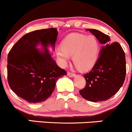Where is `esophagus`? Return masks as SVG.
Masks as SVG:
<instances>
[{"label":"esophagus","instance_id":"34e87169","mask_svg":"<svg viewBox=\"0 0 132 132\" xmlns=\"http://www.w3.org/2000/svg\"><path fill=\"white\" fill-rule=\"evenodd\" d=\"M67 75L69 76V77H72V78H73V77H74L76 76L75 74H73V73H71V72H67Z\"/></svg>","mask_w":132,"mask_h":132}]
</instances>
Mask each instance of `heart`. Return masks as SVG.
I'll use <instances>...</instances> for the list:
<instances>
[{"instance_id": "b5f03b06", "label": "heart", "mask_w": 132, "mask_h": 132, "mask_svg": "<svg viewBox=\"0 0 132 132\" xmlns=\"http://www.w3.org/2000/svg\"><path fill=\"white\" fill-rule=\"evenodd\" d=\"M99 52V43L95 36L90 35L72 34L62 43V47L56 49L58 62L65 67L73 56V62L81 70L90 69L97 60Z\"/></svg>"}]
</instances>
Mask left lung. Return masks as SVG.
<instances>
[{"label":"left lung","instance_id":"left-lung-1","mask_svg":"<svg viewBox=\"0 0 132 132\" xmlns=\"http://www.w3.org/2000/svg\"><path fill=\"white\" fill-rule=\"evenodd\" d=\"M103 47L100 57L92 70L84 77L86 86L79 90L81 96L92 102L103 101L116 94L126 77V58L118 42H111L109 36L94 29H87Z\"/></svg>","mask_w":132,"mask_h":132}]
</instances>
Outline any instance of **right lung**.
Masks as SVG:
<instances>
[{
    "label": "right lung",
    "instance_id": "right-lung-1",
    "mask_svg": "<svg viewBox=\"0 0 132 132\" xmlns=\"http://www.w3.org/2000/svg\"><path fill=\"white\" fill-rule=\"evenodd\" d=\"M56 28L36 30L23 36L7 56V80L13 91L30 103L43 102L54 91L56 82L66 75L48 50L55 49ZM41 45L42 49H38Z\"/></svg>",
    "mask_w": 132,
    "mask_h": 132
}]
</instances>
